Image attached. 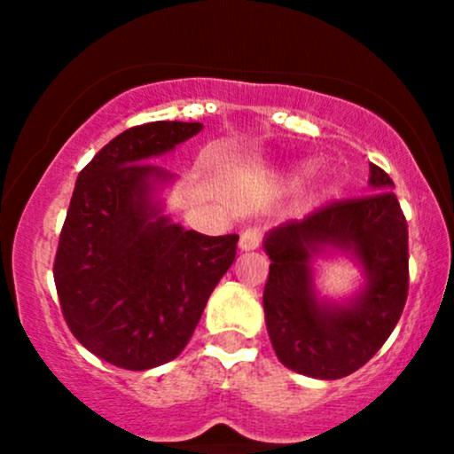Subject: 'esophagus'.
<instances>
[{"mask_svg": "<svg viewBox=\"0 0 454 454\" xmlns=\"http://www.w3.org/2000/svg\"><path fill=\"white\" fill-rule=\"evenodd\" d=\"M260 239H262V234H260L258 228H245L241 232V239H239V247L245 249V252L256 249L260 245Z\"/></svg>", "mask_w": 454, "mask_h": 454, "instance_id": "34e87169", "label": "esophagus"}]
</instances>
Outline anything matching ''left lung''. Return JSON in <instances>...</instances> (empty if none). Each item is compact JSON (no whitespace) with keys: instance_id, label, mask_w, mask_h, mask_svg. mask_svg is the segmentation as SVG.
Here are the masks:
<instances>
[{"instance_id":"left-lung-1","label":"left lung","mask_w":454,"mask_h":454,"mask_svg":"<svg viewBox=\"0 0 454 454\" xmlns=\"http://www.w3.org/2000/svg\"><path fill=\"white\" fill-rule=\"evenodd\" d=\"M369 173L373 194L328 202L264 239L267 331L281 364L303 376L337 380L361 369L388 340L408 299V222L393 179L376 164ZM322 247L350 251L365 267L368 286L348 306L315 299L309 260Z\"/></svg>"}]
</instances>
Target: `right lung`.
<instances>
[{
	"mask_svg": "<svg viewBox=\"0 0 454 454\" xmlns=\"http://www.w3.org/2000/svg\"><path fill=\"white\" fill-rule=\"evenodd\" d=\"M200 129L185 121L134 126L78 173L55 288L72 335L114 367L143 372L179 356L237 256V234L184 231L151 200L170 175L149 158Z\"/></svg>",
	"mask_w": 454,
	"mask_h": 454,
	"instance_id": "right-lung-1",
	"label": "right lung"
}]
</instances>
